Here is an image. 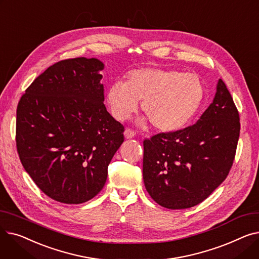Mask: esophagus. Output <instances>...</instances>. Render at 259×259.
<instances>
[{"label": "esophagus", "instance_id": "34e87169", "mask_svg": "<svg viewBox=\"0 0 259 259\" xmlns=\"http://www.w3.org/2000/svg\"><path fill=\"white\" fill-rule=\"evenodd\" d=\"M124 135H125L126 139H132V138L135 137V132H134L133 130L127 128V129L125 130V132H124Z\"/></svg>", "mask_w": 259, "mask_h": 259}]
</instances>
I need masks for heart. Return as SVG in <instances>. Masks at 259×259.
<instances>
[{"instance_id":"obj_1","label":"heart","mask_w":259,"mask_h":259,"mask_svg":"<svg viewBox=\"0 0 259 259\" xmlns=\"http://www.w3.org/2000/svg\"><path fill=\"white\" fill-rule=\"evenodd\" d=\"M205 85L196 73L141 68L130 71L126 83L114 81L107 91V102L117 120L137 111L139 101L146 113L142 122L150 121L155 129L173 132L185 127L205 98Z\"/></svg>"}]
</instances>
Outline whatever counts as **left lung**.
I'll use <instances>...</instances> for the list:
<instances>
[{
    "label": "left lung",
    "instance_id": "1",
    "mask_svg": "<svg viewBox=\"0 0 259 259\" xmlns=\"http://www.w3.org/2000/svg\"><path fill=\"white\" fill-rule=\"evenodd\" d=\"M239 113L223 81L194 125L144 141L143 178L155 202L187 209L205 200L226 179L239 139Z\"/></svg>",
    "mask_w": 259,
    "mask_h": 259
}]
</instances>
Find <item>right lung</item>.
Here are the masks:
<instances>
[{"label": "right lung", "instance_id": "add662e5", "mask_svg": "<svg viewBox=\"0 0 259 259\" xmlns=\"http://www.w3.org/2000/svg\"><path fill=\"white\" fill-rule=\"evenodd\" d=\"M104 64L75 58L53 64L17 108L16 142L26 172L50 198L81 203L103 189L124 142V126L104 105Z\"/></svg>", "mask_w": 259, "mask_h": 259}]
</instances>
